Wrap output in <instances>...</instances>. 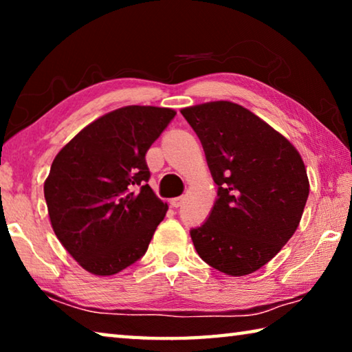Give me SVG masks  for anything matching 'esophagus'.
Instances as JSON below:
<instances>
[{
  "label": "esophagus",
  "instance_id": "obj_1",
  "mask_svg": "<svg viewBox=\"0 0 352 352\" xmlns=\"http://www.w3.org/2000/svg\"><path fill=\"white\" fill-rule=\"evenodd\" d=\"M183 204H184V197H175L170 200V205L174 208H180Z\"/></svg>",
  "mask_w": 352,
  "mask_h": 352
}]
</instances>
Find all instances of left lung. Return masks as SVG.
<instances>
[{
	"label": "left lung",
	"mask_w": 352,
	"mask_h": 352,
	"mask_svg": "<svg viewBox=\"0 0 352 352\" xmlns=\"http://www.w3.org/2000/svg\"><path fill=\"white\" fill-rule=\"evenodd\" d=\"M182 115L204 146L217 200L189 231L206 264L231 276L261 269L298 228L309 180L296 148L252 111L228 100Z\"/></svg>",
	"instance_id": "left-lung-1"
}]
</instances>
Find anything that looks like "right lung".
<instances>
[{
	"label": "right lung",
	"mask_w": 352,
	"mask_h": 352,
	"mask_svg": "<svg viewBox=\"0 0 352 352\" xmlns=\"http://www.w3.org/2000/svg\"><path fill=\"white\" fill-rule=\"evenodd\" d=\"M175 118L129 105L80 130L52 162L45 199L52 230L93 275L109 276L147 252L168 205L147 182L146 152Z\"/></svg>",
	"instance_id": "right-lung-1"
}]
</instances>
